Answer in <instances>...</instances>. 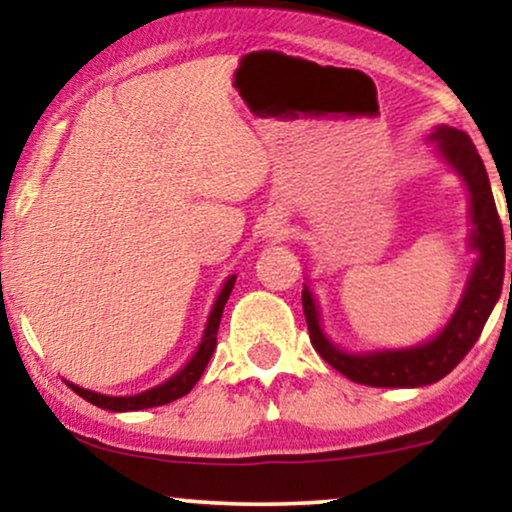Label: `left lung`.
Returning <instances> with one entry per match:
<instances>
[{
  "label": "left lung",
  "mask_w": 512,
  "mask_h": 512,
  "mask_svg": "<svg viewBox=\"0 0 512 512\" xmlns=\"http://www.w3.org/2000/svg\"><path fill=\"white\" fill-rule=\"evenodd\" d=\"M431 142L445 163L457 170L464 179L471 195V249L478 251V261L468 277L466 291L461 296L452 319L436 338L424 345L408 349H384V352L370 354H347L333 345L321 331L319 310L314 303L312 291L303 289V312L307 319L310 342L317 349L321 359L356 384L366 387H424L433 384L450 373L471 347L478 342L482 328H485L489 314H492L496 300L503 289V272H506V240H503V226L496 212V202L489 186L485 165L480 153L466 132L438 125L431 132ZM512 240V226H510ZM512 289V272H510Z\"/></svg>",
  "instance_id": "8db88e82"
}]
</instances>
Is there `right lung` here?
Listing matches in <instances>:
<instances>
[{
  "label": "right lung",
  "mask_w": 512,
  "mask_h": 512,
  "mask_svg": "<svg viewBox=\"0 0 512 512\" xmlns=\"http://www.w3.org/2000/svg\"><path fill=\"white\" fill-rule=\"evenodd\" d=\"M235 279H237L235 275L228 277L226 284H223L219 298H216V303L212 307V314H209V319H207V328H205V335H202L198 352H195L191 356V361H188L186 366L181 368L177 375H172L167 382L158 384V387H153L149 391H142V394H135V396H104V394H95V391H88L83 387H76V384H72V382H67V387H72L74 394L86 398L88 403H93L102 410H111V412H132V410L156 408V405L172 403V401H177V398L186 396L188 391L195 387V382L200 380L202 373H205L209 359H212L223 307H226V303H228V296H230V291H233Z\"/></svg>",
  "instance_id": "obj_1"
}]
</instances>
